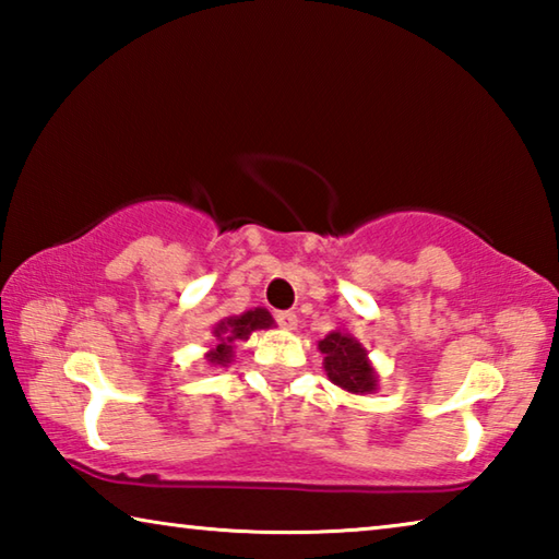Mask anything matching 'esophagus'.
I'll list each match as a JSON object with an SVG mask.
<instances>
[{
  "instance_id": "esophagus-1",
  "label": "esophagus",
  "mask_w": 559,
  "mask_h": 559,
  "mask_svg": "<svg viewBox=\"0 0 559 559\" xmlns=\"http://www.w3.org/2000/svg\"><path fill=\"white\" fill-rule=\"evenodd\" d=\"M276 323L283 330H296L298 328V316L290 313V310H281V313H276Z\"/></svg>"
}]
</instances>
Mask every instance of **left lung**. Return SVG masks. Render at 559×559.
Here are the masks:
<instances>
[{
	"mask_svg": "<svg viewBox=\"0 0 559 559\" xmlns=\"http://www.w3.org/2000/svg\"><path fill=\"white\" fill-rule=\"evenodd\" d=\"M328 380L349 394H372L380 386L370 353L347 330H333L318 343Z\"/></svg>",
	"mask_w": 559,
	"mask_h": 559,
	"instance_id": "obj_1",
	"label": "left lung"
}]
</instances>
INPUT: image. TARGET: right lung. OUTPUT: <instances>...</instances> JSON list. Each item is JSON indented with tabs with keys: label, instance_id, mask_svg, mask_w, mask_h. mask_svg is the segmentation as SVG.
Returning a JSON list of instances; mask_svg holds the SVG:
<instances>
[{
	"label": "right lung",
	"instance_id": "add662e5",
	"mask_svg": "<svg viewBox=\"0 0 559 559\" xmlns=\"http://www.w3.org/2000/svg\"><path fill=\"white\" fill-rule=\"evenodd\" d=\"M273 325H276V320L271 318L266 308H251L241 316L224 318L212 328L216 345L204 355V359L212 367H229V362H234L236 343L249 340V335L257 333V330H269Z\"/></svg>",
	"mask_w": 559,
	"mask_h": 559
}]
</instances>
